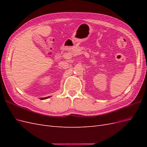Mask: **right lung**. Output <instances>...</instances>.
<instances>
[{
  "instance_id": "obj_1",
  "label": "right lung",
  "mask_w": 147,
  "mask_h": 147,
  "mask_svg": "<svg viewBox=\"0 0 147 147\" xmlns=\"http://www.w3.org/2000/svg\"><path fill=\"white\" fill-rule=\"evenodd\" d=\"M49 97H50V96H48V97H42V98H40L41 100H44V99H46L49 98Z\"/></svg>"
}]
</instances>
